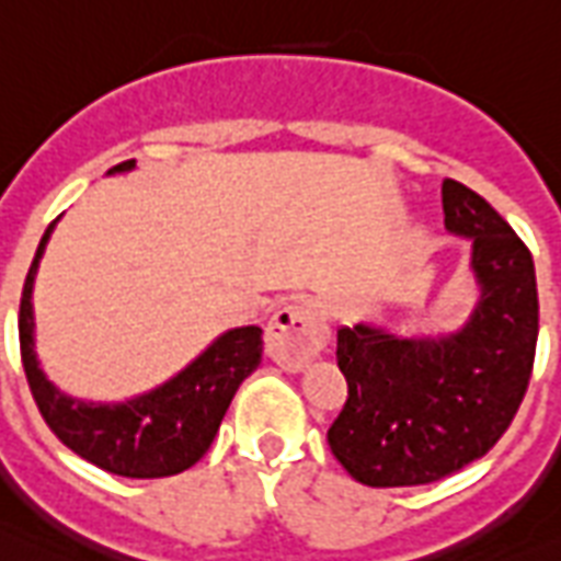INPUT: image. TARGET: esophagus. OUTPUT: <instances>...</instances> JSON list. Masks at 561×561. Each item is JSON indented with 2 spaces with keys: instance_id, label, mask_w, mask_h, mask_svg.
Here are the masks:
<instances>
[{
  "instance_id": "obj_1",
  "label": "esophagus",
  "mask_w": 561,
  "mask_h": 561,
  "mask_svg": "<svg viewBox=\"0 0 561 561\" xmlns=\"http://www.w3.org/2000/svg\"><path fill=\"white\" fill-rule=\"evenodd\" d=\"M329 341V325L317 302H294L273 314L264 332V355L276 367L299 373L320 355Z\"/></svg>"
}]
</instances>
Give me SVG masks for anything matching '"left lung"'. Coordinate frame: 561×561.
Returning <instances> with one entry per match:
<instances>
[{
	"label": "left lung",
	"mask_w": 561,
	"mask_h": 561,
	"mask_svg": "<svg viewBox=\"0 0 561 561\" xmlns=\"http://www.w3.org/2000/svg\"><path fill=\"white\" fill-rule=\"evenodd\" d=\"M445 229L469 241L474 302L451 332L337 329L350 399L329 427L343 469L367 486H422L501 439L530 383L539 290L530 250L478 192L443 183Z\"/></svg>",
	"instance_id": "obj_1"
}]
</instances>
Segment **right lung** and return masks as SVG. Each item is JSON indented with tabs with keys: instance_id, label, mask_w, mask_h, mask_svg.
Returning <instances> with one entry per match:
<instances>
[{
	"instance_id": "1",
	"label": "right lung",
	"mask_w": 561,
	"mask_h": 561,
	"mask_svg": "<svg viewBox=\"0 0 561 561\" xmlns=\"http://www.w3.org/2000/svg\"><path fill=\"white\" fill-rule=\"evenodd\" d=\"M134 169L136 160H127L107 174H127ZM57 220L39 238L20 302L22 367L39 413L66 448L118 478H169L192 469L209 451L241 381L262 364V329L238 325L220 332L169 381L125 401L69 396L46 375L34 337V282Z\"/></svg>"
}]
</instances>
